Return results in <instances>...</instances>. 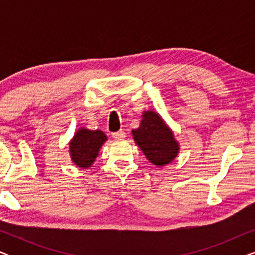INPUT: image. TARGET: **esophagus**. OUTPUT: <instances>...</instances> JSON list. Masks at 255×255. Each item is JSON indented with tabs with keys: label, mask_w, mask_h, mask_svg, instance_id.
<instances>
[{
	"label": "esophagus",
	"mask_w": 255,
	"mask_h": 255,
	"mask_svg": "<svg viewBox=\"0 0 255 255\" xmlns=\"http://www.w3.org/2000/svg\"><path fill=\"white\" fill-rule=\"evenodd\" d=\"M113 137H114V139H116V140H122V139L125 138V132L122 131V130L117 131V132H114Z\"/></svg>",
	"instance_id": "34e87169"
}]
</instances>
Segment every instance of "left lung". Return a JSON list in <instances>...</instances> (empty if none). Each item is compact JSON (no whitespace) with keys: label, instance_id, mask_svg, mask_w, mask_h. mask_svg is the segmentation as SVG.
<instances>
[{"label":"left lung","instance_id":"obj_1","mask_svg":"<svg viewBox=\"0 0 255 255\" xmlns=\"http://www.w3.org/2000/svg\"><path fill=\"white\" fill-rule=\"evenodd\" d=\"M132 135L146 159L153 165H168L179 154L180 144L174 137V132L155 111L142 113L140 125L132 130Z\"/></svg>","mask_w":255,"mask_h":255}]
</instances>
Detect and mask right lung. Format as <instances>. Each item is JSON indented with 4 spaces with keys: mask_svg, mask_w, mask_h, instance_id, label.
Instances as JSON below:
<instances>
[{
    "mask_svg": "<svg viewBox=\"0 0 255 255\" xmlns=\"http://www.w3.org/2000/svg\"><path fill=\"white\" fill-rule=\"evenodd\" d=\"M107 140L108 138L103 131L80 128L69 141L72 161L80 168H88L96 160L100 148Z\"/></svg>",
    "mask_w": 255,
    "mask_h": 255,
    "instance_id": "add662e5",
    "label": "right lung"
}]
</instances>
